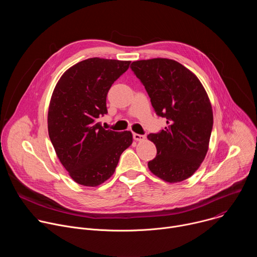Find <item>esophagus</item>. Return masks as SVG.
I'll return each mask as SVG.
<instances>
[{"label":"esophagus","mask_w":257,"mask_h":257,"mask_svg":"<svg viewBox=\"0 0 257 257\" xmlns=\"http://www.w3.org/2000/svg\"><path fill=\"white\" fill-rule=\"evenodd\" d=\"M133 138L136 141H143L145 139V135L138 134V133H133Z\"/></svg>","instance_id":"obj_1"}]
</instances>
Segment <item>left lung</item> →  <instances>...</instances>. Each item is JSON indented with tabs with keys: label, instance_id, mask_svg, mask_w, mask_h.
Listing matches in <instances>:
<instances>
[{
	"label": "left lung",
	"instance_id": "1",
	"mask_svg": "<svg viewBox=\"0 0 257 257\" xmlns=\"http://www.w3.org/2000/svg\"><path fill=\"white\" fill-rule=\"evenodd\" d=\"M130 68L151 97L156 114L168 124L165 130L148 135L157 146L150 170L169 183L189 178L205 158L213 124L202 84L191 71L170 59L136 61Z\"/></svg>",
	"mask_w": 257,
	"mask_h": 257
}]
</instances>
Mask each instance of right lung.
<instances>
[{"label": "right lung", "mask_w": 257, "mask_h": 257, "mask_svg": "<svg viewBox=\"0 0 257 257\" xmlns=\"http://www.w3.org/2000/svg\"><path fill=\"white\" fill-rule=\"evenodd\" d=\"M130 63L90 58L68 69L55 87L49 136L61 164L80 185L93 187L106 181L132 143L130 131L105 130L97 122L107 114L109 88Z\"/></svg>", "instance_id": "obj_1"}]
</instances>
